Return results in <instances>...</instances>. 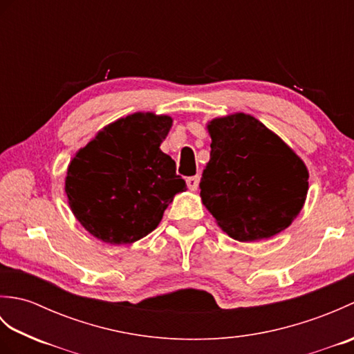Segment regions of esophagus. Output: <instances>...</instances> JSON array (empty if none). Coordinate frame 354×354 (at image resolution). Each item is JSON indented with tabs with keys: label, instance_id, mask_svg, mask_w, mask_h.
<instances>
[{
	"label": "esophagus",
	"instance_id": "esophagus-1",
	"mask_svg": "<svg viewBox=\"0 0 354 354\" xmlns=\"http://www.w3.org/2000/svg\"><path fill=\"white\" fill-rule=\"evenodd\" d=\"M198 185H199V176L187 178V187H189L192 192H196L198 190Z\"/></svg>",
	"mask_w": 354,
	"mask_h": 354
}]
</instances>
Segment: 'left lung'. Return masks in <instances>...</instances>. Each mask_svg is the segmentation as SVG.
I'll use <instances>...</instances> for the list:
<instances>
[{
    "instance_id": "obj_1",
    "label": "left lung",
    "mask_w": 354,
    "mask_h": 354,
    "mask_svg": "<svg viewBox=\"0 0 354 354\" xmlns=\"http://www.w3.org/2000/svg\"><path fill=\"white\" fill-rule=\"evenodd\" d=\"M207 129L212 152L201 198L222 231L239 242H257L288 228L309 190L301 158L243 112L213 118Z\"/></svg>"
}]
</instances>
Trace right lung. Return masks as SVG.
Returning <instances> with one entry per match:
<instances>
[{
  "instance_id": "right-lung-1",
  "label": "right lung",
  "mask_w": 354,
  "mask_h": 354,
  "mask_svg": "<svg viewBox=\"0 0 354 354\" xmlns=\"http://www.w3.org/2000/svg\"><path fill=\"white\" fill-rule=\"evenodd\" d=\"M170 127L169 115L135 112L104 126L74 155L65 193L89 234L111 245L137 242L187 190L175 161L160 149Z\"/></svg>"
}]
</instances>
